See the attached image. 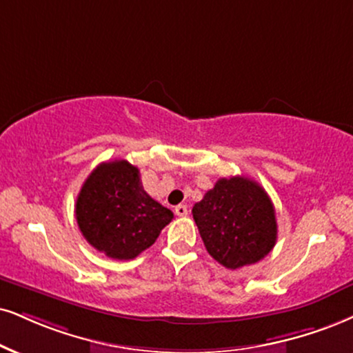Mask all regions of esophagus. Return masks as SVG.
Segmentation results:
<instances>
[{"instance_id":"obj_1","label":"esophagus","mask_w":353,"mask_h":353,"mask_svg":"<svg viewBox=\"0 0 353 353\" xmlns=\"http://www.w3.org/2000/svg\"><path fill=\"white\" fill-rule=\"evenodd\" d=\"M175 214L176 216H186V214H188V208H186L185 204H178V206H175Z\"/></svg>"}]
</instances>
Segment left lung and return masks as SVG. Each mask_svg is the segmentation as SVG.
Wrapping results in <instances>:
<instances>
[{"label":"left lung","instance_id":"obj_1","mask_svg":"<svg viewBox=\"0 0 353 353\" xmlns=\"http://www.w3.org/2000/svg\"><path fill=\"white\" fill-rule=\"evenodd\" d=\"M191 212L206 250L225 268L260 262L275 247V208L250 178H219Z\"/></svg>","mask_w":353,"mask_h":353}]
</instances>
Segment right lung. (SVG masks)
<instances>
[{
    "instance_id": "add662e5",
    "label": "right lung",
    "mask_w": 353,
    "mask_h": 353,
    "mask_svg": "<svg viewBox=\"0 0 353 353\" xmlns=\"http://www.w3.org/2000/svg\"><path fill=\"white\" fill-rule=\"evenodd\" d=\"M77 223L94 249L130 260L149 249L173 212L142 188L139 168L128 160L99 163L77 198Z\"/></svg>"
}]
</instances>
